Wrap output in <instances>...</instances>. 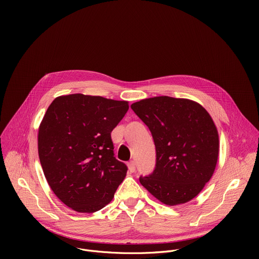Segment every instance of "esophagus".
<instances>
[{
    "mask_svg": "<svg viewBox=\"0 0 259 259\" xmlns=\"http://www.w3.org/2000/svg\"><path fill=\"white\" fill-rule=\"evenodd\" d=\"M128 168H129V171L131 172V173H133V172H135V170H136V166H135V162L134 161H130L129 163H128Z\"/></svg>",
    "mask_w": 259,
    "mask_h": 259,
    "instance_id": "34e87169",
    "label": "esophagus"
}]
</instances>
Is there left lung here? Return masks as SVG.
Here are the masks:
<instances>
[{
    "instance_id": "8db88e82",
    "label": "left lung",
    "mask_w": 259,
    "mask_h": 259,
    "mask_svg": "<svg viewBox=\"0 0 259 259\" xmlns=\"http://www.w3.org/2000/svg\"><path fill=\"white\" fill-rule=\"evenodd\" d=\"M156 146V166L139 181L154 197L174 206L194 199L210 180L218 159L217 129L207 110L183 98L159 96L131 105Z\"/></svg>"
}]
</instances>
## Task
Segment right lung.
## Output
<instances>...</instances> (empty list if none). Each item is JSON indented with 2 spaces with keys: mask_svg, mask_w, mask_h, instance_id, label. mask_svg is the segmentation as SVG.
I'll return each mask as SVG.
<instances>
[{
  "mask_svg": "<svg viewBox=\"0 0 259 259\" xmlns=\"http://www.w3.org/2000/svg\"><path fill=\"white\" fill-rule=\"evenodd\" d=\"M127 101L70 94L55 98L39 128L38 151L56 197L77 212L93 213L113 200L128 170L116 159L110 133Z\"/></svg>",
  "mask_w": 259,
  "mask_h": 259,
  "instance_id": "right-lung-1",
  "label": "right lung"
}]
</instances>
